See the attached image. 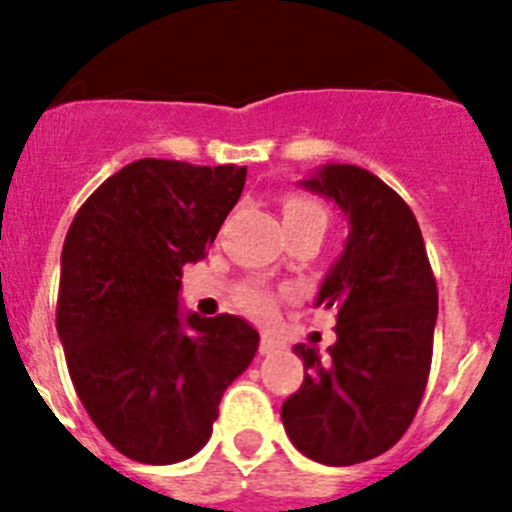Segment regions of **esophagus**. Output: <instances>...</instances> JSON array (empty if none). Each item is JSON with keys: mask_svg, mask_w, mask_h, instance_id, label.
<instances>
[{"mask_svg": "<svg viewBox=\"0 0 512 512\" xmlns=\"http://www.w3.org/2000/svg\"><path fill=\"white\" fill-rule=\"evenodd\" d=\"M282 348V341H277L274 336H261V343H259V351L261 354H274V351H279Z\"/></svg>", "mask_w": 512, "mask_h": 512, "instance_id": "esophagus-1", "label": "esophagus"}]
</instances>
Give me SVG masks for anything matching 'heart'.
Masks as SVG:
<instances>
[{
  "label": "heart",
  "instance_id": "obj_1",
  "mask_svg": "<svg viewBox=\"0 0 512 512\" xmlns=\"http://www.w3.org/2000/svg\"><path fill=\"white\" fill-rule=\"evenodd\" d=\"M282 215L284 228L300 223H318L320 228H325V223H328V212H325V207L305 192L284 194ZM238 302H241L243 310H246L248 315H253V318L269 320L271 315H274V302H277V297H274V292L261 287V284H246V287L238 292Z\"/></svg>",
  "mask_w": 512,
  "mask_h": 512
}]
</instances>
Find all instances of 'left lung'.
<instances>
[{
    "label": "left lung",
    "mask_w": 512,
    "mask_h": 512,
    "mask_svg": "<svg viewBox=\"0 0 512 512\" xmlns=\"http://www.w3.org/2000/svg\"><path fill=\"white\" fill-rule=\"evenodd\" d=\"M300 184L336 202L351 230L315 300L336 310V343L325 356L297 343L307 374L282 423L307 459L351 467L392 449L418 413L438 289L413 210L379 176L328 164Z\"/></svg>",
    "instance_id": "left-lung-1"
}]
</instances>
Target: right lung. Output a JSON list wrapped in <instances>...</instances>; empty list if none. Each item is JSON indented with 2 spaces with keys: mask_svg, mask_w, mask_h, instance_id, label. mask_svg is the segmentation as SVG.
Segmentation results:
<instances>
[{
  "mask_svg": "<svg viewBox=\"0 0 512 512\" xmlns=\"http://www.w3.org/2000/svg\"><path fill=\"white\" fill-rule=\"evenodd\" d=\"M246 166L140 158L76 212L56 328L81 405L120 454L176 464L210 441L217 405L259 348L238 315L179 307L182 266L205 259Z\"/></svg>",
  "mask_w": 512,
  "mask_h": 512,
  "instance_id": "right-lung-1",
  "label": "right lung"
}]
</instances>
